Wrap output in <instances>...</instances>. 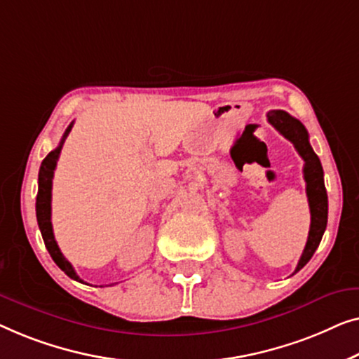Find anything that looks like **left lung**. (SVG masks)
<instances>
[{
  "label": "left lung",
  "mask_w": 359,
  "mask_h": 359,
  "mask_svg": "<svg viewBox=\"0 0 359 359\" xmlns=\"http://www.w3.org/2000/svg\"><path fill=\"white\" fill-rule=\"evenodd\" d=\"M269 122L290 140L302 159H304V180L306 194L309 200L311 208V229L307 236V242L302 252L294 273H297L307 262L312 259L317 247H319L322 236L327 228V215H329V200H327V190L324 184V169H322L320 159L312 149L309 143V133L299 120L291 117L285 110H273L269 112Z\"/></svg>",
  "instance_id": "left-lung-1"
}]
</instances>
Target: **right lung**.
<instances>
[{"instance_id": "right-lung-1", "label": "right lung", "mask_w": 359, "mask_h": 359, "mask_svg": "<svg viewBox=\"0 0 359 359\" xmlns=\"http://www.w3.org/2000/svg\"><path fill=\"white\" fill-rule=\"evenodd\" d=\"M73 128V123L69 125L65 131L62 141L60 144L55 148L53 151H50L47 154V158L42 161V165H40L39 170V194H37V201H35V213H37V223H39V229L42 232L45 247H47L48 254L52 255V259L55 264H57L60 269H62L65 273H67L69 278L76 280L79 283H84L79 278L74 271L73 265L65 259L62 250L55 241L53 236V228H52V179H53V172L55 168H57V161L60 158V153H62L63 143L67 140V136L69 131Z\"/></svg>"}]
</instances>
